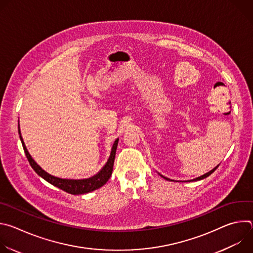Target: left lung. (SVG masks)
Segmentation results:
<instances>
[{
  "instance_id": "8db88e82",
  "label": "left lung",
  "mask_w": 253,
  "mask_h": 253,
  "mask_svg": "<svg viewBox=\"0 0 253 253\" xmlns=\"http://www.w3.org/2000/svg\"><path fill=\"white\" fill-rule=\"evenodd\" d=\"M219 166V164L216 166V167H214L212 170H210L209 172H207V173H205V174H203V175H201V176H199V177H196V178H194V179H191V180H188V181H180V182H191V181H198V180H202V179H204V178H206V177H208L211 173H213L216 169H217V167ZM161 177H163L164 179H166V180H170V181H174V180H172V179H169V178H167V177H165V176H163V175H161L160 173H158ZM177 182V181H176Z\"/></svg>"
}]
</instances>
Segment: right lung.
<instances>
[{"mask_svg":"<svg viewBox=\"0 0 253 253\" xmlns=\"http://www.w3.org/2000/svg\"><path fill=\"white\" fill-rule=\"evenodd\" d=\"M18 129H19V135H20L22 145H23L25 154L28 158L30 165L32 166V168L35 170L36 173H37L39 176H41L43 179H45L46 181L49 182L50 184L64 190L70 194L79 195V194H85V193L92 192V191L102 187L104 184H106V182L111 177L119 138H117L114 141L109 158H108L106 164L102 167V169L97 174H95L92 177L85 178V179H66V178H59V177L49 174L40 165L37 164V162L33 159V157L31 156V154L29 153V151L25 145L22 134H21V130H20V124L18 125Z\"/></svg>","mask_w":253,"mask_h":253,"instance_id":"add662e5","label":"right lung"}]
</instances>
